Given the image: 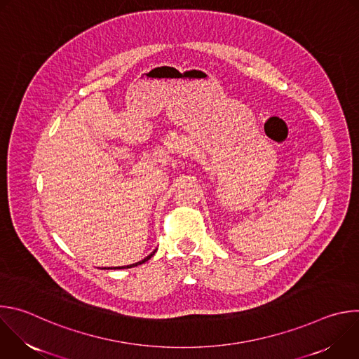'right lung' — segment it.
<instances>
[{
	"instance_id": "right-lung-1",
	"label": "right lung",
	"mask_w": 359,
	"mask_h": 359,
	"mask_svg": "<svg viewBox=\"0 0 359 359\" xmlns=\"http://www.w3.org/2000/svg\"><path fill=\"white\" fill-rule=\"evenodd\" d=\"M156 251V250H155ZM155 251H151L149 255H147V257H144L142 262H137V263H135V264H130V266H122V267H116L118 270H121V269H130V267H136V266H140V264H143V263H146L147 260H150L151 257H153V255H155Z\"/></svg>"
}]
</instances>
